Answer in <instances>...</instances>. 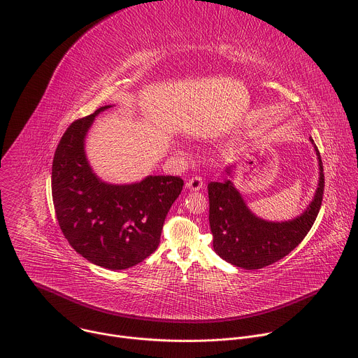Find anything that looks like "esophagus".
Here are the masks:
<instances>
[{"label":"esophagus","mask_w":358,"mask_h":358,"mask_svg":"<svg viewBox=\"0 0 358 358\" xmlns=\"http://www.w3.org/2000/svg\"><path fill=\"white\" fill-rule=\"evenodd\" d=\"M185 187H187L188 189H191V191H199V189L203 187V181H202V178H201L199 176H195V177L189 178V180L187 181Z\"/></svg>","instance_id":"1"}]
</instances>
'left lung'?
Segmentation results:
<instances>
[{
	"instance_id": "1",
	"label": "left lung",
	"mask_w": 358,
	"mask_h": 358,
	"mask_svg": "<svg viewBox=\"0 0 358 358\" xmlns=\"http://www.w3.org/2000/svg\"><path fill=\"white\" fill-rule=\"evenodd\" d=\"M310 141L319 160V184L308 208L293 220L273 222L255 215L229 180L232 167L225 170L229 178L208 184L213 245L224 261L246 271L262 269L285 258L308 235L320 211L324 191L320 152L313 138Z\"/></svg>"
}]
</instances>
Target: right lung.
I'll return each mask as SVG.
<instances>
[{
	"label": "right lung",
	"instance_id": "obj_1",
	"mask_svg": "<svg viewBox=\"0 0 358 358\" xmlns=\"http://www.w3.org/2000/svg\"><path fill=\"white\" fill-rule=\"evenodd\" d=\"M109 108L73 122L62 136L52 163V199L71 246L97 266L123 271L157 249L184 181L173 176L120 185L100 180L87 162L85 138L94 117Z\"/></svg>",
	"mask_w": 358,
	"mask_h": 358
}]
</instances>
